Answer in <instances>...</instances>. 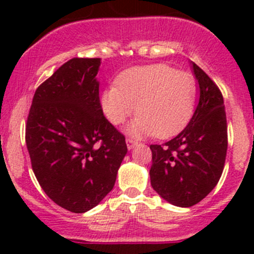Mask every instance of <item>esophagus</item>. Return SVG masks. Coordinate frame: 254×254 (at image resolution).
<instances>
[{
	"mask_svg": "<svg viewBox=\"0 0 254 254\" xmlns=\"http://www.w3.org/2000/svg\"><path fill=\"white\" fill-rule=\"evenodd\" d=\"M137 143H139V142H137L136 140L131 139V137H127V148H129V150H130V148H134L135 146L137 145Z\"/></svg>",
	"mask_w": 254,
	"mask_h": 254,
	"instance_id": "obj_1",
	"label": "esophagus"
}]
</instances>
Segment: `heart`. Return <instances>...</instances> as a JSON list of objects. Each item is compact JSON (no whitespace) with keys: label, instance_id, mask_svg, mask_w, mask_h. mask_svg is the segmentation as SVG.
I'll use <instances>...</instances> for the list:
<instances>
[{"label":"heart","instance_id":"heart-1","mask_svg":"<svg viewBox=\"0 0 254 254\" xmlns=\"http://www.w3.org/2000/svg\"><path fill=\"white\" fill-rule=\"evenodd\" d=\"M198 84L193 75L163 64L136 66L120 73L103 92L102 108L114 125L139 113L129 127L134 135L165 139L181 131L193 115Z\"/></svg>","mask_w":254,"mask_h":254}]
</instances>
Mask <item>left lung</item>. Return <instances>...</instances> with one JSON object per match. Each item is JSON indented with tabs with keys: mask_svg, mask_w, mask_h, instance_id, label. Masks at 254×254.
Segmentation results:
<instances>
[{
	"mask_svg": "<svg viewBox=\"0 0 254 254\" xmlns=\"http://www.w3.org/2000/svg\"><path fill=\"white\" fill-rule=\"evenodd\" d=\"M200 98L186 129L162 145H150L152 188L173 205L198 204L222 175L227 151L224 98L214 81L193 63Z\"/></svg>",
	"mask_w": 254,
	"mask_h": 254,
	"instance_id": "8db88e82",
	"label": "left lung"
}]
</instances>
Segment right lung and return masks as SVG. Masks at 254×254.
Returning a JSON list of instances; mask_svg holds the SVG:
<instances>
[{
  "mask_svg": "<svg viewBox=\"0 0 254 254\" xmlns=\"http://www.w3.org/2000/svg\"><path fill=\"white\" fill-rule=\"evenodd\" d=\"M98 58H73L35 91L25 124L33 172L45 194L71 212L88 211L112 190L125 136L99 99Z\"/></svg>",
  "mask_w": 254,
  "mask_h": 254,
  "instance_id": "1",
  "label": "right lung"
}]
</instances>
